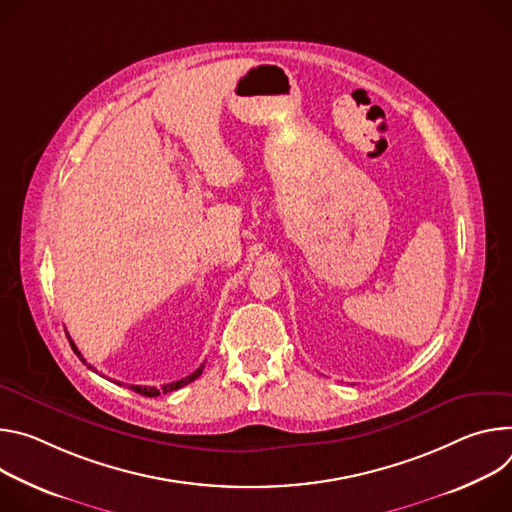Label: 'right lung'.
I'll use <instances>...</instances> for the list:
<instances>
[{
  "label": "right lung",
  "instance_id": "1",
  "mask_svg": "<svg viewBox=\"0 0 512 512\" xmlns=\"http://www.w3.org/2000/svg\"><path fill=\"white\" fill-rule=\"evenodd\" d=\"M69 337V335H67ZM69 344H71V348H73V352L83 360V356H81V352L77 350V346H75V342L73 339L69 337ZM85 362V360H83ZM91 368V366H89ZM203 368H205V364H201L193 374H189V376H185V378H181V380H177V382H170V384H162L160 388H156V386H138V384H132L130 388L134 390V392H138V394H142V396H158V394H166V392H173V390H177V388H181V386H185V384H189V382H193L195 378H199L201 376V372H203ZM120 384V382H118Z\"/></svg>",
  "mask_w": 512,
  "mask_h": 512
}]
</instances>
